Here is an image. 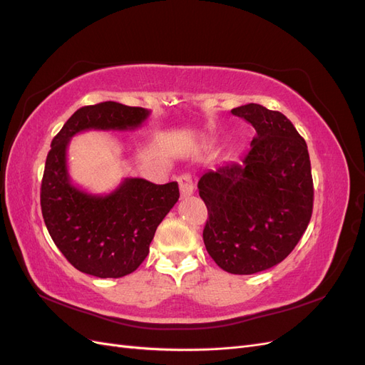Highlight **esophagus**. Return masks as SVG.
Segmentation results:
<instances>
[{
  "instance_id": "34e87169",
  "label": "esophagus",
  "mask_w": 365,
  "mask_h": 365,
  "mask_svg": "<svg viewBox=\"0 0 365 365\" xmlns=\"http://www.w3.org/2000/svg\"><path fill=\"white\" fill-rule=\"evenodd\" d=\"M178 182H180V190H181V196L182 197H189L190 195H193V190H195V184H193V180L190 175H181L178 178Z\"/></svg>"
}]
</instances>
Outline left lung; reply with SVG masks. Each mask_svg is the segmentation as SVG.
I'll return each instance as SVG.
<instances>
[{
  "instance_id": "1",
  "label": "left lung",
  "mask_w": 365,
  "mask_h": 365,
  "mask_svg": "<svg viewBox=\"0 0 365 365\" xmlns=\"http://www.w3.org/2000/svg\"><path fill=\"white\" fill-rule=\"evenodd\" d=\"M256 129L240 163L207 170L204 244L219 268L247 275L289 256L312 216L314 182L306 141L279 111L248 103L231 109Z\"/></svg>"
}]
</instances>
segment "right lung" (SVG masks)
<instances>
[{"label": "right lung", "instance_id": "1", "mask_svg": "<svg viewBox=\"0 0 365 365\" xmlns=\"http://www.w3.org/2000/svg\"><path fill=\"white\" fill-rule=\"evenodd\" d=\"M150 111L117 102L83 106L53 138L41 184L43 222L54 244L76 269L101 279L134 272L149 252L157 227L180 197L178 182L157 185L125 178L108 195L76 187L68 175L67 148L83 130H132Z\"/></svg>", "mask_w": 365, "mask_h": 365}]
</instances>
